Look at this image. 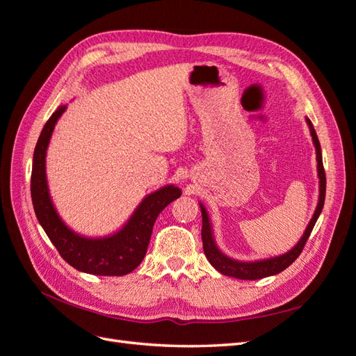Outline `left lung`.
Instances as JSON below:
<instances>
[{
	"label": "left lung",
	"instance_id": "obj_1",
	"mask_svg": "<svg viewBox=\"0 0 356 356\" xmlns=\"http://www.w3.org/2000/svg\"><path fill=\"white\" fill-rule=\"evenodd\" d=\"M306 122L310 129V135L312 139H314V145L316 148V161H318V177H319V202L316 211L312 217L307 229L305 230L301 239L297 242V245L293 248V250L288 251L284 255L273 257V258H267V260H258V261H238L233 260V258L227 257L222 254L217 243L213 241V234H212V227H211V221L208 217V212L204 209L203 204L200 203V211H202V242H203V251L204 255H207L208 261L217 268V270L222 275H227L236 279H243V281H255V279H263L267 276H273L284 272L288 266L293 264L298 255L303 251V248L309 239V236L314 230L316 220L319 217V213L324 208V202H325V186H327V179H325V170L324 165H322V153H321V144L318 135L314 129V124L306 118Z\"/></svg>",
	"mask_w": 356,
	"mask_h": 356
}]
</instances>
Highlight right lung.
Instances as JSON below:
<instances>
[{"instance_id":"right-lung-1","label":"right lung","mask_w":356,"mask_h":356,"mask_svg":"<svg viewBox=\"0 0 356 356\" xmlns=\"http://www.w3.org/2000/svg\"><path fill=\"white\" fill-rule=\"evenodd\" d=\"M62 105L51 114L41 131L34 149L31 174V197L37 220L60 257L80 272L98 276H123L131 273L144 260L153 225L159 213L181 196L175 186H165L148 195L117 233L105 238H86L72 232L55 209L46 177V153L59 117L65 113Z\"/></svg>"}]
</instances>
